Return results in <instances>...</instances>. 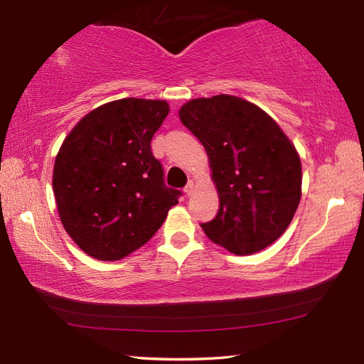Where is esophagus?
Wrapping results in <instances>:
<instances>
[{"label": "esophagus", "instance_id": "34e87169", "mask_svg": "<svg viewBox=\"0 0 364 364\" xmlns=\"http://www.w3.org/2000/svg\"><path fill=\"white\" fill-rule=\"evenodd\" d=\"M194 191H196L194 181H189V183L186 184V188H184V192H186V196H192V194H194Z\"/></svg>", "mask_w": 364, "mask_h": 364}]
</instances>
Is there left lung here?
Instances as JSON below:
<instances>
[{
    "label": "left lung",
    "mask_w": 364,
    "mask_h": 364,
    "mask_svg": "<svg viewBox=\"0 0 364 364\" xmlns=\"http://www.w3.org/2000/svg\"><path fill=\"white\" fill-rule=\"evenodd\" d=\"M183 125L203 144L219 192V213L202 223L214 244L252 255L280 237L301 196L296 146L264 111L233 95L181 106Z\"/></svg>",
    "instance_id": "obj_1"
}]
</instances>
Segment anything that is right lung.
<instances>
[{
	"instance_id": "1",
	"label": "right lung",
	"mask_w": 364,
	"mask_h": 364,
	"mask_svg": "<svg viewBox=\"0 0 364 364\" xmlns=\"http://www.w3.org/2000/svg\"><path fill=\"white\" fill-rule=\"evenodd\" d=\"M164 100L122 98L76 123L59 149L53 191L65 231L82 252L117 261L153 237L180 191L164 184L151 139Z\"/></svg>"
}]
</instances>
